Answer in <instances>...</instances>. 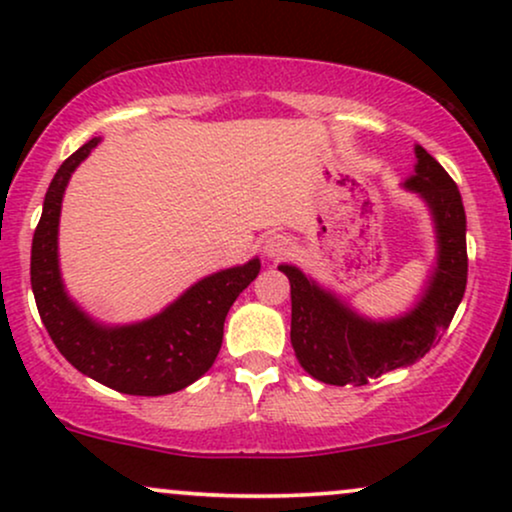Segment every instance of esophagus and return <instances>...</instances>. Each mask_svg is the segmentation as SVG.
Here are the masks:
<instances>
[{
	"label": "esophagus",
	"instance_id": "esophagus-1",
	"mask_svg": "<svg viewBox=\"0 0 512 512\" xmlns=\"http://www.w3.org/2000/svg\"><path fill=\"white\" fill-rule=\"evenodd\" d=\"M292 249H294L292 239L285 235H270L266 239V244H263V254L268 258H285L292 254Z\"/></svg>",
	"mask_w": 512,
	"mask_h": 512
}]
</instances>
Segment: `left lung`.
I'll list each match as a JSON object with an SVG mask.
<instances>
[{
	"label": "left lung",
	"mask_w": 512,
	"mask_h": 512,
	"mask_svg": "<svg viewBox=\"0 0 512 512\" xmlns=\"http://www.w3.org/2000/svg\"><path fill=\"white\" fill-rule=\"evenodd\" d=\"M418 166L406 182L422 194L437 223L439 263L415 311L389 323L358 318L294 266H280L292 287V346L301 368L325 384L361 387L389 370L418 363L449 330L468 285L465 208L456 182L434 156L415 147Z\"/></svg>",
	"instance_id": "8db88e82"
}]
</instances>
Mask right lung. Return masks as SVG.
<instances>
[{
	"mask_svg": "<svg viewBox=\"0 0 512 512\" xmlns=\"http://www.w3.org/2000/svg\"><path fill=\"white\" fill-rule=\"evenodd\" d=\"M99 137L82 144L56 170L44 197L42 218L30 251V285L49 337L73 368L106 387L135 396H163L199 380L216 361L223 344L225 315L261 270L258 258L220 270L187 289L156 318L128 327L92 323L63 292L56 258L61 199L68 178L97 147Z\"/></svg>",
	"mask_w": 512,
	"mask_h": 512,
	"instance_id": "obj_1",
	"label": "right lung"
}]
</instances>
